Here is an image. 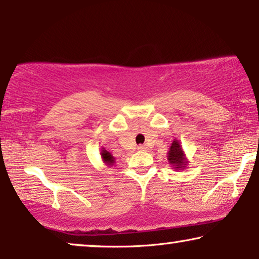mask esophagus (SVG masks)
<instances>
[{"mask_svg":"<svg viewBox=\"0 0 259 259\" xmlns=\"http://www.w3.org/2000/svg\"><path fill=\"white\" fill-rule=\"evenodd\" d=\"M137 149H138V150H141V151H142V150L144 151V150H147V147H145V145H138Z\"/></svg>","mask_w":259,"mask_h":259,"instance_id":"1","label":"esophagus"}]
</instances>
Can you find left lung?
Segmentation results:
<instances>
[{
    "label": "left lung",
    "mask_w": 259,
    "mask_h": 259,
    "mask_svg": "<svg viewBox=\"0 0 259 259\" xmlns=\"http://www.w3.org/2000/svg\"><path fill=\"white\" fill-rule=\"evenodd\" d=\"M167 162L169 164H171V166L174 169H178V170H183L185 165H187V158H185L184 151L182 149L180 142L177 140H175L172 143H171L170 150L167 152Z\"/></svg>",
    "instance_id": "left-lung-1"
}]
</instances>
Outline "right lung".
<instances>
[{
    "label": "right lung",
    "instance_id": "obj_1",
    "mask_svg": "<svg viewBox=\"0 0 259 259\" xmlns=\"http://www.w3.org/2000/svg\"><path fill=\"white\" fill-rule=\"evenodd\" d=\"M101 157H102V161H103L107 165L112 166L115 164V157L110 154V152L105 150L104 148L101 150Z\"/></svg>",
    "mask_w": 259,
    "mask_h": 259
}]
</instances>
